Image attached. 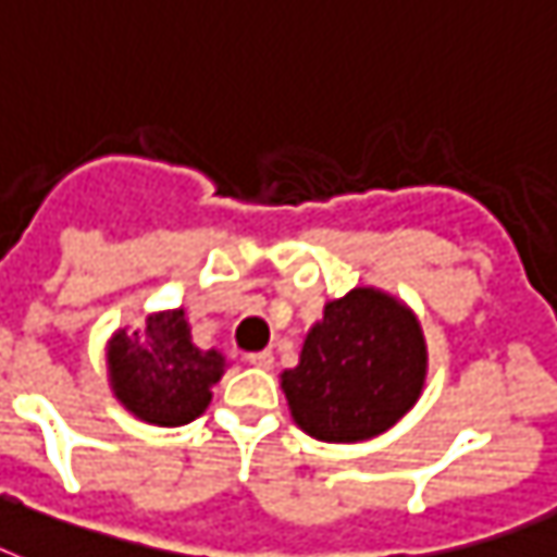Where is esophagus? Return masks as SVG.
<instances>
[{
	"mask_svg": "<svg viewBox=\"0 0 557 557\" xmlns=\"http://www.w3.org/2000/svg\"><path fill=\"white\" fill-rule=\"evenodd\" d=\"M246 360L251 366H257V369H271L274 366V355L271 351H251V355H246Z\"/></svg>",
	"mask_w": 557,
	"mask_h": 557,
	"instance_id": "1",
	"label": "esophagus"
}]
</instances>
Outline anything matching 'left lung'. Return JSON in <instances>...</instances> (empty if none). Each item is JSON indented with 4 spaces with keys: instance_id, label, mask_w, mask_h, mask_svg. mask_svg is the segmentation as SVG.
I'll list each match as a JSON object with an SVG mask.
<instances>
[{
    "instance_id": "1",
    "label": "left lung",
    "mask_w": 557,
    "mask_h": 557,
    "mask_svg": "<svg viewBox=\"0 0 557 557\" xmlns=\"http://www.w3.org/2000/svg\"><path fill=\"white\" fill-rule=\"evenodd\" d=\"M294 423L325 443L383 435L426 383V341L404 302L377 288H351L325 302L300 363L280 374Z\"/></svg>"
}]
</instances>
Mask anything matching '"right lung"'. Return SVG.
<instances>
[{"mask_svg": "<svg viewBox=\"0 0 557 557\" xmlns=\"http://www.w3.org/2000/svg\"><path fill=\"white\" fill-rule=\"evenodd\" d=\"M225 372L216 349H197L185 309L160 311L146 329H125L108 343V377L131 414L153 426H183L211 404V386Z\"/></svg>", "mask_w": 557, "mask_h": 557, "instance_id": "right-lung-1", "label": "right lung"}]
</instances>
